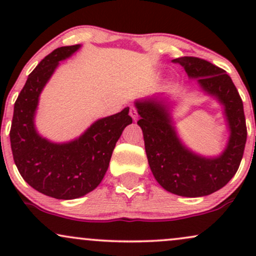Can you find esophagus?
<instances>
[{
  "mask_svg": "<svg viewBox=\"0 0 256 256\" xmlns=\"http://www.w3.org/2000/svg\"><path fill=\"white\" fill-rule=\"evenodd\" d=\"M130 116L134 120H136L138 118V112L136 107H130Z\"/></svg>",
  "mask_w": 256,
  "mask_h": 256,
  "instance_id": "obj_1",
  "label": "esophagus"
}]
</instances>
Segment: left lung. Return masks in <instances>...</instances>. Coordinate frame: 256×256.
Wrapping results in <instances>:
<instances>
[{
    "label": "left lung",
    "mask_w": 256,
    "mask_h": 256,
    "mask_svg": "<svg viewBox=\"0 0 256 256\" xmlns=\"http://www.w3.org/2000/svg\"><path fill=\"white\" fill-rule=\"evenodd\" d=\"M172 61L224 106L230 140L220 156H200L180 142L166 106L155 98L143 100L136 102L140 116L137 124L143 131L146 158L155 179L167 192L185 198L210 195L230 182L243 158L246 126L242 98L230 76L210 61L194 56Z\"/></svg>",
    "instance_id": "1"
}]
</instances>
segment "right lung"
I'll return each mask as SVG.
<instances>
[{
	"label": "right lung",
	"instance_id": "obj_1",
	"mask_svg": "<svg viewBox=\"0 0 256 256\" xmlns=\"http://www.w3.org/2000/svg\"><path fill=\"white\" fill-rule=\"evenodd\" d=\"M79 46L55 49L28 74L14 104L10 132L14 162L22 177L37 192L58 200L78 198L98 186L116 143L132 122L126 107L120 113L95 122L72 142L58 144L37 134L34 119L40 91L58 61L71 56Z\"/></svg>",
	"mask_w": 256,
	"mask_h": 256
}]
</instances>
